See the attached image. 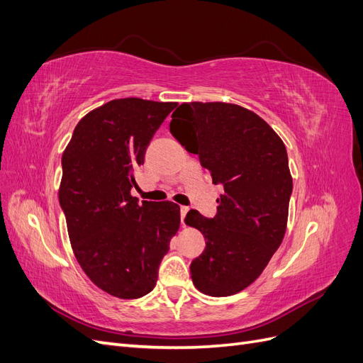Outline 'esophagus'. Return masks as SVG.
I'll return each mask as SVG.
<instances>
[{"label": "esophagus", "mask_w": 363, "mask_h": 363, "mask_svg": "<svg viewBox=\"0 0 363 363\" xmlns=\"http://www.w3.org/2000/svg\"><path fill=\"white\" fill-rule=\"evenodd\" d=\"M189 212V207H186V206H182L180 207V218H182V224H184V216H186V213Z\"/></svg>", "instance_id": "esophagus-1"}]
</instances>
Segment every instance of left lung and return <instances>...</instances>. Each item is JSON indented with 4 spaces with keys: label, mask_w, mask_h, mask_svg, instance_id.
I'll list each match as a JSON object with an SVG mask.
<instances>
[{
    "label": "left lung",
    "mask_w": 363,
    "mask_h": 363,
    "mask_svg": "<svg viewBox=\"0 0 363 363\" xmlns=\"http://www.w3.org/2000/svg\"><path fill=\"white\" fill-rule=\"evenodd\" d=\"M172 136L223 184L218 212L189 211L184 223L206 239L192 260L195 288L228 296L255 281L280 247L288 224L292 177L283 140L265 121L228 103H183L172 113Z\"/></svg>",
    "instance_id": "obj_1"
}]
</instances>
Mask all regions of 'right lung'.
Returning a JSON list of instances; mask_svg holds the SVG:
<instances>
[{"label":"right lung","instance_id":"obj_1","mask_svg":"<svg viewBox=\"0 0 363 363\" xmlns=\"http://www.w3.org/2000/svg\"><path fill=\"white\" fill-rule=\"evenodd\" d=\"M177 103L121 98L80 119L62 156L60 207L77 262L98 288L133 300L156 286L159 265L180 227L172 201L130 191L150 140Z\"/></svg>","mask_w":363,"mask_h":363}]
</instances>
